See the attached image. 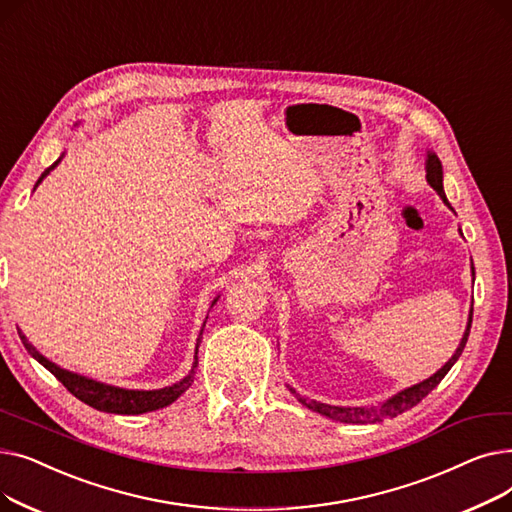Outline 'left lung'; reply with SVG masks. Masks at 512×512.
Masks as SVG:
<instances>
[{
    "instance_id": "left-lung-1",
    "label": "left lung",
    "mask_w": 512,
    "mask_h": 512,
    "mask_svg": "<svg viewBox=\"0 0 512 512\" xmlns=\"http://www.w3.org/2000/svg\"><path fill=\"white\" fill-rule=\"evenodd\" d=\"M425 170H427V182L432 184L434 191L442 197V201L450 207L446 195H444V186H442V164L436 153H427V161H425ZM475 274V272H473ZM471 321H473V307H471V313H469V324H467V330L463 334V340L459 344V348H456V353L448 359V363L438 369L432 378H427L407 390H402L398 394H394L392 398H388L386 402H382L380 407H369V409H351V407H332V405H324V402H317V400H309L301 394H297V390L290 388L288 390L297 396V400L301 402V405H305L307 409L319 413V415H326L334 421H342V423H375V421H382V419H388V417H396L400 413H405L409 409H413L417 402H421L429 392H432L442 380L444 375L450 371V367L459 361L463 348L467 344V338H469V330H471Z\"/></svg>"
}]
</instances>
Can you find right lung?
<instances>
[{"label":"right lung","instance_id":"1","mask_svg":"<svg viewBox=\"0 0 512 512\" xmlns=\"http://www.w3.org/2000/svg\"><path fill=\"white\" fill-rule=\"evenodd\" d=\"M64 157V153H62ZM62 157L56 161V164L49 166L41 178L37 180L35 186L41 184V180L56 168ZM218 301V299H215ZM213 301V303H215ZM203 334V330H201ZM18 336L24 344L26 351H29L47 371H51L56 378L66 386L68 392H72L78 400H83L85 405L97 409V411H103V413H116V415H141V413H149V411H157V409H164L168 405H172V402L182 394L186 392L188 388H191V384L195 382V373H197V351H199V340H197V348H195V363H193V369L188 371V375H184V378L172 386H166V388H159V390H126V388H118V386H110V384H101V382H95L91 378H85V375H78V373H72L68 369H62L58 367L56 363H51L49 359H45L37 348L26 340V336L18 330Z\"/></svg>","mask_w":512,"mask_h":512}]
</instances>
